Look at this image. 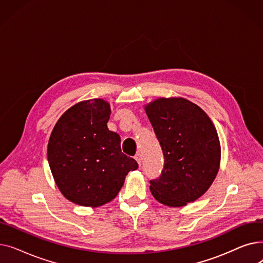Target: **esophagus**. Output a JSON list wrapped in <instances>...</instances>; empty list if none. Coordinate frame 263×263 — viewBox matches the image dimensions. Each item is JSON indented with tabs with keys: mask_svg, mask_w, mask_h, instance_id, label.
<instances>
[{
	"mask_svg": "<svg viewBox=\"0 0 263 263\" xmlns=\"http://www.w3.org/2000/svg\"><path fill=\"white\" fill-rule=\"evenodd\" d=\"M134 158H135V160L137 161V163H139V165L142 164V155H141V154H137Z\"/></svg>",
	"mask_w": 263,
	"mask_h": 263,
	"instance_id": "obj_1",
	"label": "esophagus"
}]
</instances>
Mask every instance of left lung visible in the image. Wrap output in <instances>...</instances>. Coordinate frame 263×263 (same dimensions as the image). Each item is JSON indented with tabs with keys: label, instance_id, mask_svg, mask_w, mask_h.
Instances as JSON below:
<instances>
[{
	"label": "left lung",
	"instance_id": "obj_1",
	"mask_svg": "<svg viewBox=\"0 0 263 263\" xmlns=\"http://www.w3.org/2000/svg\"><path fill=\"white\" fill-rule=\"evenodd\" d=\"M164 156V166L150 180L154 197L168 206L195 201L210 187L220 161L213 122L196 104L183 98H161L146 106Z\"/></svg>",
	"mask_w": 263,
	"mask_h": 263
}]
</instances>
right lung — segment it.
I'll return each instance as SVG.
<instances>
[{
	"mask_svg": "<svg viewBox=\"0 0 263 263\" xmlns=\"http://www.w3.org/2000/svg\"><path fill=\"white\" fill-rule=\"evenodd\" d=\"M109 104L101 99L80 102L59 119L48 144L54 180L70 201L99 206L116 197L124 178L139 167L121 153L120 136L107 129Z\"/></svg>",
	"mask_w": 263,
	"mask_h": 263,
	"instance_id": "obj_1",
	"label": "right lung"
}]
</instances>
